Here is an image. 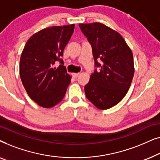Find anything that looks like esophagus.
Returning a JSON list of instances; mask_svg holds the SVG:
<instances>
[{"instance_id": "34e87169", "label": "esophagus", "mask_w": 160, "mask_h": 160, "mask_svg": "<svg viewBox=\"0 0 160 160\" xmlns=\"http://www.w3.org/2000/svg\"><path fill=\"white\" fill-rule=\"evenodd\" d=\"M79 75H80L79 73H72V76H73V77H74V78L78 77V76H79Z\"/></svg>"}]
</instances>
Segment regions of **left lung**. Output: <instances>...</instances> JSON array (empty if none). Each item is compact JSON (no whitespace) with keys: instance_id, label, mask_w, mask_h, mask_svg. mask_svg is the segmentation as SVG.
I'll list each match as a JSON object with an SVG mask.
<instances>
[{"instance_id":"1","label":"left lung","mask_w":160,"mask_h":160,"mask_svg":"<svg viewBox=\"0 0 160 160\" xmlns=\"http://www.w3.org/2000/svg\"><path fill=\"white\" fill-rule=\"evenodd\" d=\"M79 27L91 43L95 66L100 68L85 85L86 97L98 108L108 109L119 103L130 88L135 72L132 52L119 32L103 24Z\"/></svg>"}]
</instances>
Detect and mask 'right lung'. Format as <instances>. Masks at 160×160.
I'll use <instances>...</instances> for the list:
<instances>
[{
	"label": "right lung",
	"mask_w": 160,
	"mask_h": 160,
	"mask_svg": "<svg viewBox=\"0 0 160 160\" xmlns=\"http://www.w3.org/2000/svg\"><path fill=\"white\" fill-rule=\"evenodd\" d=\"M75 25L53 26L28 39L22 52L19 75L29 97L43 108H49L63 99L71 76L61 57ZM60 61L56 68L54 64Z\"/></svg>",
	"instance_id": "add662e5"
}]
</instances>
